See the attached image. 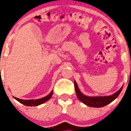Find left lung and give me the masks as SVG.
Returning a JSON list of instances; mask_svg holds the SVG:
<instances>
[{
  "mask_svg": "<svg viewBox=\"0 0 131 131\" xmlns=\"http://www.w3.org/2000/svg\"><path fill=\"white\" fill-rule=\"evenodd\" d=\"M74 86H75L76 94H77V96L79 98V100H81L82 102L84 103V104L86 105V106L93 107H101L109 104L110 103L113 101L119 96L123 89L122 86L117 92L112 94V95L110 96L89 97L83 95V94L81 92L75 81H74Z\"/></svg>",
  "mask_w": 131,
  "mask_h": 131,
  "instance_id": "1",
  "label": "left lung"
}]
</instances>
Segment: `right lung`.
Instances as JSON below:
<instances>
[{"mask_svg": "<svg viewBox=\"0 0 131 131\" xmlns=\"http://www.w3.org/2000/svg\"><path fill=\"white\" fill-rule=\"evenodd\" d=\"M52 94L53 92L52 91L48 96L44 97V98H40V99H38V100H21V99L16 98V97H14V98L16 100H18L19 102L21 103L22 104L25 105V106H39V105L40 104H42L45 103V102H47V100L50 99V98H51L52 96Z\"/></svg>", "mask_w": 131, "mask_h": 131, "instance_id": "add662e5", "label": "right lung"}]
</instances>
